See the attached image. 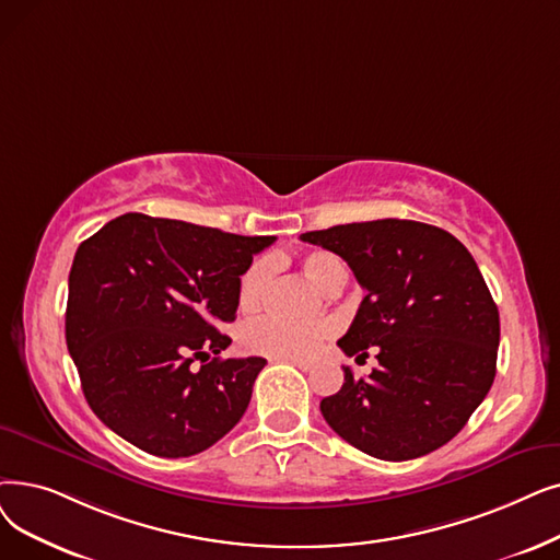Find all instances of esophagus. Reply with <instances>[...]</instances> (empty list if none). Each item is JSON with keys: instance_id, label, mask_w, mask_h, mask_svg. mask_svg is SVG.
<instances>
[{"instance_id": "34e87169", "label": "esophagus", "mask_w": 560, "mask_h": 560, "mask_svg": "<svg viewBox=\"0 0 560 560\" xmlns=\"http://www.w3.org/2000/svg\"><path fill=\"white\" fill-rule=\"evenodd\" d=\"M290 363H293V366H298L300 371H311V369H313V363H311V361H300V359H293V361H290Z\"/></svg>"}]
</instances>
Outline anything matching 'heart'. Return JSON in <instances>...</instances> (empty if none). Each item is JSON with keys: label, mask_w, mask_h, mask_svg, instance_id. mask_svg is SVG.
<instances>
[{"label": "heart", "mask_w": 560, "mask_h": 560, "mask_svg": "<svg viewBox=\"0 0 560 560\" xmlns=\"http://www.w3.org/2000/svg\"><path fill=\"white\" fill-rule=\"evenodd\" d=\"M304 275L318 285L325 293L336 285H343L346 267L329 252H311L302 260ZM277 272V260L272 256L256 258L245 275L240 277L237 285V302L242 311H256L262 306L267 293ZM334 334L331 323L315 320V323H288L281 318H260L247 323L240 331V346L252 354H262L270 359H308L325 340Z\"/></svg>", "instance_id": "obj_1"}]
</instances>
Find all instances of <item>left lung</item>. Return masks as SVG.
I'll use <instances>...</instances> for the list:
<instances>
[{"label": "left lung", "mask_w": 560, "mask_h": 560, "mask_svg": "<svg viewBox=\"0 0 560 560\" xmlns=\"http://www.w3.org/2000/svg\"><path fill=\"white\" fill-rule=\"evenodd\" d=\"M343 258L366 298L338 348L377 354L363 380L346 366L323 398L329 428L354 448L402 462L451 442L497 375L499 308L474 256L448 231L375 220L302 233Z\"/></svg>", "instance_id": "obj_1"}]
</instances>
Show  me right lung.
I'll list each match as a JSON object with an SVG mask.
<instances>
[{"label": "right lung", "mask_w": 560, "mask_h": 560, "mask_svg": "<svg viewBox=\"0 0 560 560\" xmlns=\"http://www.w3.org/2000/svg\"><path fill=\"white\" fill-rule=\"evenodd\" d=\"M272 242L141 212L84 240L68 277L66 343L93 415L160 457L220 442L267 363L217 357L231 346L220 327L235 320L240 277Z\"/></svg>", "instance_id": "obj_1"}]
</instances>
